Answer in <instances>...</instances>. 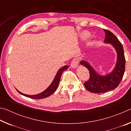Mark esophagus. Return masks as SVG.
Returning <instances> with one entry per match:
<instances>
[{
    "mask_svg": "<svg viewBox=\"0 0 131 131\" xmlns=\"http://www.w3.org/2000/svg\"><path fill=\"white\" fill-rule=\"evenodd\" d=\"M71 67L73 68H76L77 67H78L79 65V61L77 59H73L71 62Z\"/></svg>",
    "mask_w": 131,
    "mask_h": 131,
    "instance_id": "obj_1",
    "label": "esophagus"
}]
</instances>
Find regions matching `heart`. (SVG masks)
<instances>
[{"label":"heart","instance_id":"obj_1","mask_svg":"<svg viewBox=\"0 0 131 131\" xmlns=\"http://www.w3.org/2000/svg\"><path fill=\"white\" fill-rule=\"evenodd\" d=\"M88 36H89V34H88V33L84 32L83 34V37H84V38H87V37H88Z\"/></svg>","mask_w":131,"mask_h":131}]
</instances>
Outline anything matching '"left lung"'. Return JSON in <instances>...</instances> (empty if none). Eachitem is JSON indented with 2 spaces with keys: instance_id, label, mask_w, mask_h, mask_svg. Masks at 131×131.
Wrapping results in <instances>:
<instances>
[{
  "instance_id": "1",
  "label": "left lung",
  "mask_w": 131,
  "mask_h": 131,
  "mask_svg": "<svg viewBox=\"0 0 131 131\" xmlns=\"http://www.w3.org/2000/svg\"><path fill=\"white\" fill-rule=\"evenodd\" d=\"M104 31L106 36L104 41L112 44L117 51V60L114 70L107 75L101 76L87 62H80L81 65L87 68L90 72V79L84 83V85L88 91L95 94L104 93L117 88L125 72V58L123 45L112 32L107 29H104Z\"/></svg>"
}]
</instances>
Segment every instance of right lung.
I'll return each instance as SVG.
<instances>
[{"instance_id":"1","label":"right lung","mask_w":131,"mask_h":131,"mask_svg":"<svg viewBox=\"0 0 131 131\" xmlns=\"http://www.w3.org/2000/svg\"><path fill=\"white\" fill-rule=\"evenodd\" d=\"M68 68H69L68 66H63V67L61 68V69H59V70L58 71L55 77L54 80L52 81L51 84H50V85L45 91H44L43 92H42L41 93H40V94L34 95H29L23 94V93L20 92L17 90V91L19 93V94L24 95V96H25L26 97H30V98H32V99H43V98H45V97H48L49 96H50L51 95H52L53 93L57 90L62 74L63 71L68 69Z\"/></svg>"}]
</instances>
